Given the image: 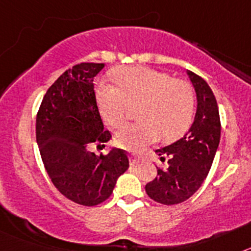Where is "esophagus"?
<instances>
[{"label":"esophagus","mask_w":251,"mask_h":251,"mask_svg":"<svg viewBox=\"0 0 251 251\" xmlns=\"http://www.w3.org/2000/svg\"><path fill=\"white\" fill-rule=\"evenodd\" d=\"M129 161L132 165H136V163H138L139 161V157L137 156V154H134V153H130L129 154Z\"/></svg>","instance_id":"esophagus-1"}]
</instances>
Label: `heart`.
<instances>
[{
    "mask_svg": "<svg viewBox=\"0 0 251 251\" xmlns=\"http://www.w3.org/2000/svg\"><path fill=\"white\" fill-rule=\"evenodd\" d=\"M117 86L101 83L98 103L104 121L113 128L122 127L128 118L129 105L142 104L139 123L117 133V143L124 150L138 152L162 137L172 141L191 126L195 114V93L187 81L150 68L115 70Z\"/></svg>",
    "mask_w": 251,
    "mask_h": 251,
    "instance_id": "1",
    "label": "heart"
}]
</instances>
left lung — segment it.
Wrapping results in <instances>:
<instances>
[{"label": "left lung", "mask_w": 251, "mask_h": 251, "mask_svg": "<svg viewBox=\"0 0 251 251\" xmlns=\"http://www.w3.org/2000/svg\"><path fill=\"white\" fill-rule=\"evenodd\" d=\"M187 75L197 97L195 121L182 138L156 151L162 161L167 157L168 168H158L156 178L146 185L148 196L163 205L183 202L201 187L220 142V115L214 93L202 77L190 70Z\"/></svg>", "instance_id": "1"}]
</instances>
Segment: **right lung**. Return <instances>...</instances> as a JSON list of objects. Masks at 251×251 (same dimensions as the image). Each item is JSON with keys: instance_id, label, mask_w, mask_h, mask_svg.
I'll use <instances>...</instances> for the list:
<instances>
[{"instance_id": "right-lung-1", "label": "right lung", "mask_w": 251, "mask_h": 251, "mask_svg": "<svg viewBox=\"0 0 251 251\" xmlns=\"http://www.w3.org/2000/svg\"><path fill=\"white\" fill-rule=\"evenodd\" d=\"M103 68L81 63L66 70L48 89L36 117V141L49 177L66 199L84 206L105 201L129 167L126 151L113 148L105 156L88 151L90 143L112 138L104 130L93 84Z\"/></svg>"}]
</instances>
